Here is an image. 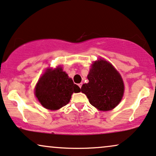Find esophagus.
<instances>
[{
  "instance_id": "34e87169",
  "label": "esophagus",
  "mask_w": 156,
  "mask_h": 156,
  "mask_svg": "<svg viewBox=\"0 0 156 156\" xmlns=\"http://www.w3.org/2000/svg\"><path fill=\"white\" fill-rule=\"evenodd\" d=\"M82 83H80V84H78V86H79V87H80V88L82 87Z\"/></svg>"
}]
</instances>
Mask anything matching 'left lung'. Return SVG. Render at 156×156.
I'll use <instances>...</instances> for the list:
<instances>
[{"label":"left lung","mask_w":156,"mask_h":156,"mask_svg":"<svg viewBox=\"0 0 156 156\" xmlns=\"http://www.w3.org/2000/svg\"><path fill=\"white\" fill-rule=\"evenodd\" d=\"M89 82L81 90L90 103L100 111L114 108L122 101L124 86L119 73L106 61H95L87 75Z\"/></svg>","instance_id":"obj_1"}]
</instances>
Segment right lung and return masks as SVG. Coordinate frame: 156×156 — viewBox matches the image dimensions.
I'll list each match as a JSON object with an SVG mask.
<instances>
[{"instance_id":"add662e5","label":"right lung","mask_w":156,"mask_h":156,"mask_svg":"<svg viewBox=\"0 0 156 156\" xmlns=\"http://www.w3.org/2000/svg\"><path fill=\"white\" fill-rule=\"evenodd\" d=\"M80 88L69 78L61 67L48 69L37 82L35 95L43 107L58 110L68 104L73 93L80 92Z\"/></svg>"}]
</instances>
